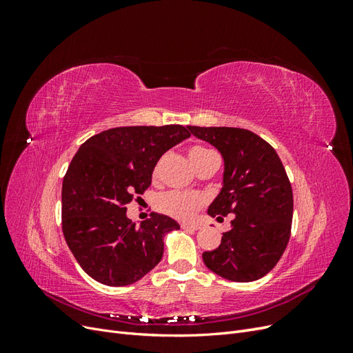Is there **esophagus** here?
Wrapping results in <instances>:
<instances>
[{"label":"esophagus","mask_w":353,"mask_h":353,"mask_svg":"<svg viewBox=\"0 0 353 353\" xmlns=\"http://www.w3.org/2000/svg\"><path fill=\"white\" fill-rule=\"evenodd\" d=\"M181 228H183V230H199L200 225H199V223H194V222H183V223H181Z\"/></svg>","instance_id":"obj_1"}]
</instances>
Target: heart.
Segmentation results:
<instances>
[{
    "label": "heart",
    "instance_id": "obj_1",
    "mask_svg": "<svg viewBox=\"0 0 353 353\" xmlns=\"http://www.w3.org/2000/svg\"><path fill=\"white\" fill-rule=\"evenodd\" d=\"M190 159L196 169L205 162L208 157L215 154V152L209 150L206 147L196 145L190 150ZM153 175H157V168L154 169ZM205 205V199L201 194L197 193H187V191H165L160 193L156 200L154 206L159 212L165 213V215L172 216L175 219H188L194 215V213Z\"/></svg>",
    "mask_w": 353,
    "mask_h": 353
}]
</instances>
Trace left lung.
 Listing matches in <instances>:
<instances>
[{
    "mask_svg": "<svg viewBox=\"0 0 353 353\" xmlns=\"http://www.w3.org/2000/svg\"><path fill=\"white\" fill-rule=\"evenodd\" d=\"M215 145L225 170L223 187L208 213L218 221L234 213L215 250L203 262L222 279L249 283L262 279L281 259L290 240L293 191L281 160L263 138L243 128L188 126Z\"/></svg>",
    "mask_w": 353,
    "mask_h": 353,
    "instance_id": "1",
    "label": "left lung"
}]
</instances>
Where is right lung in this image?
I'll use <instances>...</instances> for the list:
<instances>
[{"label":"right lung","mask_w":353,"mask_h":353,"mask_svg":"<svg viewBox=\"0 0 353 353\" xmlns=\"http://www.w3.org/2000/svg\"><path fill=\"white\" fill-rule=\"evenodd\" d=\"M188 137L183 125L119 126L88 138L73 156L63 178L61 230L95 281L132 284L162 259L165 234L178 222L152 213L135 227L126 205L150 187L162 154Z\"/></svg>","instance_id":"right-lung-1"}]
</instances>
